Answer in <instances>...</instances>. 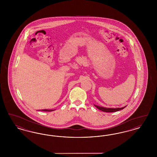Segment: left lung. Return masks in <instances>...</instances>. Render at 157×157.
<instances>
[{"label": "left lung", "instance_id": "left-lung-1", "mask_svg": "<svg viewBox=\"0 0 157 157\" xmlns=\"http://www.w3.org/2000/svg\"><path fill=\"white\" fill-rule=\"evenodd\" d=\"M95 105V107L97 108L98 109L105 112H117V111H120L121 109H123L124 108H125L126 107V106H124V107H122V108H105V107L99 106L95 105Z\"/></svg>", "mask_w": 157, "mask_h": 157}]
</instances>
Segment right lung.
I'll return each mask as SVG.
<instances>
[{"instance_id": "right-lung-1", "label": "right lung", "mask_w": 157, "mask_h": 157, "mask_svg": "<svg viewBox=\"0 0 157 157\" xmlns=\"http://www.w3.org/2000/svg\"><path fill=\"white\" fill-rule=\"evenodd\" d=\"M42 111H48V112H49V111H54V110H50V109H42Z\"/></svg>"}]
</instances>
